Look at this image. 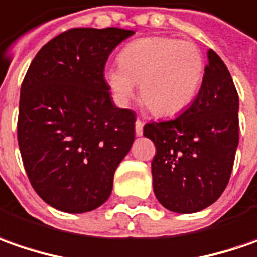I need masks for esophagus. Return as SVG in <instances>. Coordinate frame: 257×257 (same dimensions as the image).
I'll use <instances>...</instances> for the list:
<instances>
[{
    "instance_id": "34e87169",
    "label": "esophagus",
    "mask_w": 257,
    "mask_h": 257,
    "mask_svg": "<svg viewBox=\"0 0 257 257\" xmlns=\"http://www.w3.org/2000/svg\"><path fill=\"white\" fill-rule=\"evenodd\" d=\"M135 132H137L138 137H141L144 134V120L137 119V122H135Z\"/></svg>"
}]
</instances>
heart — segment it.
Returning a JSON list of instances; mask_svg holds the SVG:
<instances>
[{
	"label": "heart",
	"mask_w": 257,
	"mask_h": 257,
	"mask_svg": "<svg viewBox=\"0 0 257 257\" xmlns=\"http://www.w3.org/2000/svg\"><path fill=\"white\" fill-rule=\"evenodd\" d=\"M205 72L200 49L189 41L155 35L129 42L119 65L106 69L105 81L120 105L139 85V96L156 116H172L195 99Z\"/></svg>",
	"instance_id": "heart-1"
}]
</instances>
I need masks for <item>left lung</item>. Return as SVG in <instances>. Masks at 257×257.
<instances>
[{"instance_id": "obj_1", "label": "left lung", "mask_w": 257, "mask_h": 257, "mask_svg": "<svg viewBox=\"0 0 257 257\" xmlns=\"http://www.w3.org/2000/svg\"><path fill=\"white\" fill-rule=\"evenodd\" d=\"M239 96L225 62L213 49L199 93L178 118L151 122L144 135L156 148L154 192L165 208L193 213L226 189L239 144Z\"/></svg>"}]
</instances>
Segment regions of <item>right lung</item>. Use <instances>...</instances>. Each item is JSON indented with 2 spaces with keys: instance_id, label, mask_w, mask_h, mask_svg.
I'll list each match as a JSON object with an SVG mask.
<instances>
[{
  "instance_id": "obj_1",
  "label": "right lung",
  "mask_w": 257,
  "mask_h": 257,
  "mask_svg": "<svg viewBox=\"0 0 257 257\" xmlns=\"http://www.w3.org/2000/svg\"><path fill=\"white\" fill-rule=\"evenodd\" d=\"M134 31L71 28L32 59L20 95L17 137L32 188L52 208L84 213L109 198L135 139V112L112 103L103 69Z\"/></svg>"
}]
</instances>
